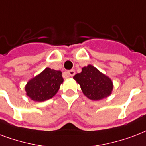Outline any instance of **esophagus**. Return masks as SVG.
<instances>
[{
    "label": "esophagus",
    "mask_w": 146,
    "mask_h": 146,
    "mask_svg": "<svg viewBox=\"0 0 146 146\" xmlns=\"http://www.w3.org/2000/svg\"><path fill=\"white\" fill-rule=\"evenodd\" d=\"M67 74L71 77L74 76V74H75V71H74V69H72V70H70V71H68Z\"/></svg>",
    "instance_id": "1"
}]
</instances>
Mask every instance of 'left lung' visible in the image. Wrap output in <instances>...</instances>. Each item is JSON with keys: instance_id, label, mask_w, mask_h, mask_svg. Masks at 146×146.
<instances>
[{"instance_id": "obj_1", "label": "left lung", "mask_w": 146, "mask_h": 146, "mask_svg": "<svg viewBox=\"0 0 146 146\" xmlns=\"http://www.w3.org/2000/svg\"><path fill=\"white\" fill-rule=\"evenodd\" d=\"M73 78L90 100H100L107 98L113 89L111 79L91 65L82 68L81 73L75 74Z\"/></svg>"}]
</instances>
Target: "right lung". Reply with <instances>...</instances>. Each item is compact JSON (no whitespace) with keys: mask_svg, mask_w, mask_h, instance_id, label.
<instances>
[{"mask_svg":"<svg viewBox=\"0 0 146 146\" xmlns=\"http://www.w3.org/2000/svg\"><path fill=\"white\" fill-rule=\"evenodd\" d=\"M63 81L61 71L46 68L41 73L28 81L25 86L26 94L31 100L42 102L56 94Z\"/></svg>","mask_w":146,"mask_h":146,"instance_id":"1","label":"right lung"}]
</instances>
